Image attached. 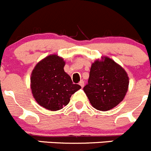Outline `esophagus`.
I'll use <instances>...</instances> for the list:
<instances>
[{"label": "esophagus", "mask_w": 151, "mask_h": 151, "mask_svg": "<svg viewBox=\"0 0 151 151\" xmlns=\"http://www.w3.org/2000/svg\"><path fill=\"white\" fill-rule=\"evenodd\" d=\"M79 85H80V86L83 88V87L84 86V81H83V80H80V83H79Z\"/></svg>", "instance_id": "1"}]
</instances>
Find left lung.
<instances>
[{
    "label": "left lung",
    "instance_id": "obj_1",
    "mask_svg": "<svg viewBox=\"0 0 151 151\" xmlns=\"http://www.w3.org/2000/svg\"><path fill=\"white\" fill-rule=\"evenodd\" d=\"M129 77L124 69L108 56H101L91 64L84 92L95 109L108 111L124 98Z\"/></svg>",
    "mask_w": 151,
    "mask_h": 151
}]
</instances>
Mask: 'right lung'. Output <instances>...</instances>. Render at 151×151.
Here are the masks:
<instances>
[{
	"label": "right lung",
	"instance_id": "obj_1",
	"mask_svg": "<svg viewBox=\"0 0 151 151\" xmlns=\"http://www.w3.org/2000/svg\"><path fill=\"white\" fill-rule=\"evenodd\" d=\"M64 59L50 54L39 62L31 73L30 88L38 104L57 111L68 105L71 95L81 88L64 71Z\"/></svg>",
	"mask_w": 151,
	"mask_h": 151
}]
</instances>
